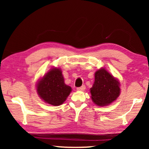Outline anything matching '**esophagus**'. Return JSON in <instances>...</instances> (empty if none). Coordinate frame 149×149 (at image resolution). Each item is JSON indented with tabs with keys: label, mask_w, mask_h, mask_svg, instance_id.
Here are the masks:
<instances>
[{
	"label": "esophagus",
	"mask_w": 149,
	"mask_h": 149,
	"mask_svg": "<svg viewBox=\"0 0 149 149\" xmlns=\"http://www.w3.org/2000/svg\"><path fill=\"white\" fill-rule=\"evenodd\" d=\"M78 91H84L85 89V85H83V86H81L80 87H78V88L77 89Z\"/></svg>",
	"instance_id": "obj_1"
}]
</instances>
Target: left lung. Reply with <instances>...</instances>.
Returning <instances> with one entry per match:
<instances>
[{
    "mask_svg": "<svg viewBox=\"0 0 149 149\" xmlns=\"http://www.w3.org/2000/svg\"><path fill=\"white\" fill-rule=\"evenodd\" d=\"M120 83L105 68L95 73V81L90 89L92 101L97 106H106L113 102L120 94Z\"/></svg>",
    "mask_w": 149,
    "mask_h": 149,
    "instance_id": "1",
    "label": "left lung"
}]
</instances>
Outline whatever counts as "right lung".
Masks as SVG:
<instances>
[{
    "instance_id": "add662e5",
    "label": "right lung",
    "mask_w": 149,
    "mask_h": 149,
    "mask_svg": "<svg viewBox=\"0 0 149 149\" xmlns=\"http://www.w3.org/2000/svg\"><path fill=\"white\" fill-rule=\"evenodd\" d=\"M36 90L40 98L53 106L64 103L72 88L65 84L62 70L53 68L38 81Z\"/></svg>"
}]
</instances>
